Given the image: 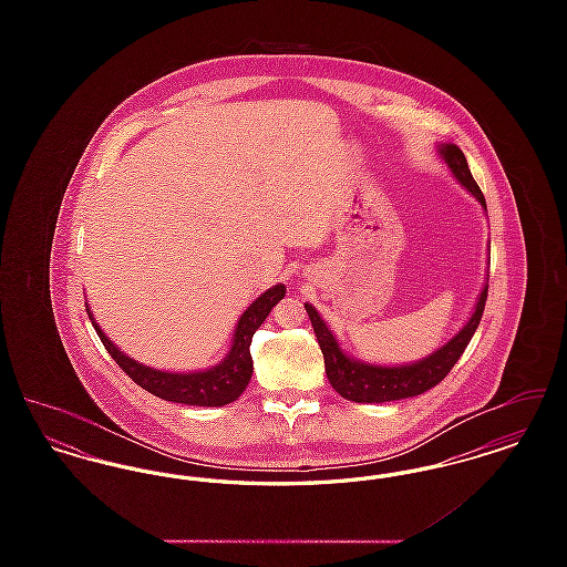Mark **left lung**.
<instances>
[{
  "instance_id": "1",
  "label": "left lung",
  "mask_w": 567,
  "mask_h": 567,
  "mask_svg": "<svg viewBox=\"0 0 567 567\" xmlns=\"http://www.w3.org/2000/svg\"><path fill=\"white\" fill-rule=\"evenodd\" d=\"M440 155L444 157V162L451 167L458 183L483 204V208H486L485 195L472 178L465 155L461 153L457 144H442ZM486 293H488V282L478 297L472 319L449 344H444L440 351L432 352L423 361H416L412 365H400V368L368 365V363L352 361L351 357H347L338 347L333 333L329 331V327L323 323V319L310 303H306V312L312 321L319 347L323 351L324 372L331 386L342 398L357 404H382V402H395V400L421 395L446 378L481 324L483 312H485Z\"/></svg>"
}]
</instances>
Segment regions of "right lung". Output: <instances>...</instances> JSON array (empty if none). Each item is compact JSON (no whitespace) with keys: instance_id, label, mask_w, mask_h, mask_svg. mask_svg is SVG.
Instances as JSON below:
<instances>
[{"instance_id":"obj_1","label":"right lung","mask_w":567,"mask_h":567,"mask_svg":"<svg viewBox=\"0 0 567 567\" xmlns=\"http://www.w3.org/2000/svg\"><path fill=\"white\" fill-rule=\"evenodd\" d=\"M285 285H276L264 296L257 297L248 310L244 312L234 333V344L229 354L206 372H193V374H172L159 372L153 368H146L142 363H135L127 354L118 351L106 333L100 329V324L93 321L91 312L89 319L95 327L102 344L106 347L110 357L118 363V368L140 384L144 391L162 398L165 402L187 405H225L238 400L252 377V357H250V342L255 331L266 321L271 308L285 297Z\"/></svg>"}]
</instances>
